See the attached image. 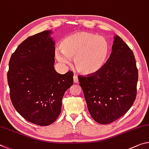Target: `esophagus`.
Masks as SVG:
<instances>
[{
    "mask_svg": "<svg viewBox=\"0 0 149 149\" xmlns=\"http://www.w3.org/2000/svg\"><path fill=\"white\" fill-rule=\"evenodd\" d=\"M73 79H74V82L75 83L79 82V79H78V77H77V75H74V77H73Z\"/></svg>",
    "mask_w": 149,
    "mask_h": 149,
    "instance_id": "1",
    "label": "esophagus"
}]
</instances>
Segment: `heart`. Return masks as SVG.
<instances>
[{
    "label": "heart",
    "instance_id": "1",
    "mask_svg": "<svg viewBox=\"0 0 149 149\" xmlns=\"http://www.w3.org/2000/svg\"><path fill=\"white\" fill-rule=\"evenodd\" d=\"M61 53L56 52L58 61L68 64L74 58L77 70L85 75L93 74L101 69L107 60L108 42L103 36L88 32H79L65 38L59 46Z\"/></svg>",
    "mask_w": 149,
    "mask_h": 149
}]
</instances>
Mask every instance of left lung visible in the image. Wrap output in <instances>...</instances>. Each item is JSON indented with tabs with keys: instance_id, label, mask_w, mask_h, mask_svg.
<instances>
[{
	"instance_id": "left-lung-1",
	"label": "left lung",
	"mask_w": 149,
	"mask_h": 149,
	"mask_svg": "<svg viewBox=\"0 0 149 149\" xmlns=\"http://www.w3.org/2000/svg\"><path fill=\"white\" fill-rule=\"evenodd\" d=\"M88 109L95 122L109 124L124 115L137 95L135 56L119 36H114L107 61L95 74L78 77Z\"/></svg>"
}]
</instances>
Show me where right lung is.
I'll use <instances>...</instances> for the list:
<instances>
[{
    "label": "right lung",
    "mask_w": 149,
    "mask_h": 149,
    "mask_svg": "<svg viewBox=\"0 0 149 149\" xmlns=\"http://www.w3.org/2000/svg\"><path fill=\"white\" fill-rule=\"evenodd\" d=\"M49 31L22 42L12 54L7 73L13 106L26 120L46 126L61 111L65 92L73 84V72L54 69L55 42Z\"/></svg>",
    "instance_id": "obj_1"
}]
</instances>
